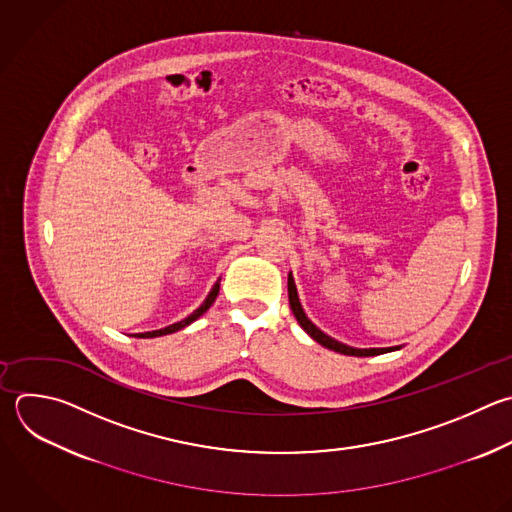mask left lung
<instances>
[{
  "label": "left lung",
  "instance_id": "1",
  "mask_svg": "<svg viewBox=\"0 0 512 512\" xmlns=\"http://www.w3.org/2000/svg\"><path fill=\"white\" fill-rule=\"evenodd\" d=\"M288 300H290V308H292V312H294L298 324L308 332V336H312L318 344H322V346L328 348V350H334V352H340V354H346V356H376V354H384V352H392V350H398V348H400V346H394V348H352V346H346V344H342V342L330 338L328 334H324V332H322L320 328H316V326L308 320V316L304 314L292 274H288Z\"/></svg>",
  "mask_w": 512,
  "mask_h": 512
}]
</instances>
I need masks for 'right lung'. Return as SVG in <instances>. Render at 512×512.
Listing matches in <instances>:
<instances>
[{"label": "right lung", "mask_w": 512, "mask_h": 512, "mask_svg": "<svg viewBox=\"0 0 512 512\" xmlns=\"http://www.w3.org/2000/svg\"><path fill=\"white\" fill-rule=\"evenodd\" d=\"M218 292H220V278L216 280V284L212 286V290H210V294L206 296V300L202 302V306L200 308H196L188 318H184V320H180V322H176V324H170V326H166V328H160V330H152V332H142V334H134L136 338H156V336H164V334H172V332H178V330H182V328H186L188 324H192L194 320H198L212 304H214V300H216V296H218Z\"/></svg>", "instance_id": "right-lung-1"}]
</instances>
